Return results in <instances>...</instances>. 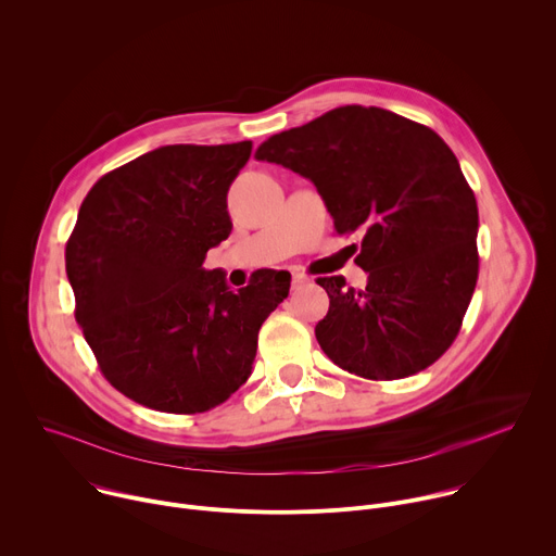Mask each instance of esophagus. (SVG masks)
Masks as SVG:
<instances>
[{"mask_svg":"<svg viewBox=\"0 0 556 556\" xmlns=\"http://www.w3.org/2000/svg\"><path fill=\"white\" fill-rule=\"evenodd\" d=\"M307 281H309L307 275H303V273H299V270H292V288H299V286H303V283H307Z\"/></svg>","mask_w":556,"mask_h":556,"instance_id":"esophagus-1","label":"esophagus"}]
</instances>
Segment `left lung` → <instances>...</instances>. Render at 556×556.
Returning <instances> with one entry per match:
<instances>
[{"mask_svg":"<svg viewBox=\"0 0 556 556\" xmlns=\"http://www.w3.org/2000/svg\"><path fill=\"white\" fill-rule=\"evenodd\" d=\"M257 161L314 182L339 235L363 230L367 286L319 277L330 309L316 324L341 369L395 380L433 365L455 341L480 273L478 202L455 153L429 127L345 105L270 136Z\"/></svg>","mask_w":556,"mask_h":556,"instance_id":"obj_1","label":"left lung"}]
</instances>
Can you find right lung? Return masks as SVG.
Masks as SVG:
<instances>
[{
    "mask_svg": "<svg viewBox=\"0 0 556 556\" xmlns=\"http://www.w3.org/2000/svg\"><path fill=\"white\" fill-rule=\"evenodd\" d=\"M251 140L167 144L105 174L65 244L74 316L103 376L165 414H202L253 369L268 314L288 296L283 270L232 292L202 264L230 235V182Z\"/></svg>",
    "mask_w": 556,
    "mask_h": 556,
    "instance_id": "obj_1",
    "label": "right lung"
}]
</instances>
